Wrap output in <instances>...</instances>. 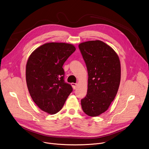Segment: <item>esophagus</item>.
<instances>
[{"mask_svg": "<svg viewBox=\"0 0 149 149\" xmlns=\"http://www.w3.org/2000/svg\"><path fill=\"white\" fill-rule=\"evenodd\" d=\"M71 86H72L73 89H74V90H75V89L77 88V84H75V83L72 82V83H71Z\"/></svg>", "mask_w": 149, "mask_h": 149, "instance_id": "esophagus-1", "label": "esophagus"}]
</instances>
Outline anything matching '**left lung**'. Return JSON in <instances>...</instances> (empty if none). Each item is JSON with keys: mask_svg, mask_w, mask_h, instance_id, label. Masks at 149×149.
Here are the masks:
<instances>
[{"mask_svg": "<svg viewBox=\"0 0 149 149\" xmlns=\"http://www.w3.org/2000/svg\"><path fill=\"white\" fill-rule=\"evenodd\" d=\"M88 71L87 94L81 101L83 111L91 117L107 111L117 93L121 79L119 57L109 45L99 40L78 45Z\"/></svg>", "mask_w": 149, "mask_h": 149, "instance_id": "obj_1", "label": "left lung"}]
</instances>
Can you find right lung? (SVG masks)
Instances as JSON below:
<instances>
[{
    "instance_id": "obj_1",
    "label": "right lung",
    "mask_w": 149,
    "mask_h": 149,
    "mask_svg": "<svg viewBox=\"0 0 149 149\" xmlns=\"http://www.w3.org/2000/svg\"><path fill=\"white\" fill-rule=\"evenodd\" d=\"M75 50L70 44L49 42L36 48L28 59V91L38 107L49 114L59 112L72 91L71 85L63 79L62 66Z\"/></svg>"
}]
</instances>
